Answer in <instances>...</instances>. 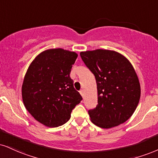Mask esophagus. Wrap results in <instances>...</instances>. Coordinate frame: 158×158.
Here are the masks:
<instances>
[{
  "mask_svg": "<svg viewBox=\"0 0 158 158\" xmlns=\"http://www.w3.org/2000/svg\"><path fill=\"white\" fill-rule=\"evenodd\" d=\"M79 93H80L81 96H82V97H84V90H81L80 91H79Z\"/></svg>",
  "mask_w": 158,
  "mask_h": 158,
  "instance_id": "34e87169",
  "label": "esophagus"
}]
</instances>
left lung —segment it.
Instances as JSON below:
<instances>
[{
	"label": "left lung",
	"instance_id": "8db88e82",
	"mask_svg": "<svg viewBox=\"0 0 158 158\" xmlns=\"http://www.w3.org/2000/svg\"><path fill=\"white\" fill-rule=\"evenodd\" d=\"M94 74L98 104L88 111L90 120L104 129L117 127L134 113L140 98V85L133 66L117 51L96 49L80 52Z\"/></svg>",
	"mask_w": 158,
	"mask_h": 158
}]
</instances>
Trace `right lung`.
Listing matches in <instances>:
<instances>
[{
    "label": "right lung",
    "mask_w": 158,
    "mask_h": 158,
    "mask_svg": "<svg viewBox=\"0 0 158 158\" xmlns=\"http://www.w3.org/2000/svg\"><path fill=\"white\" fill-rule=\"evenodd\" d=\"M77 56L74 51L47 49L28 66L22 85L23 102L28 113L45 127L65 123L82 99L70 77Z\"/></svg>",
    "instance_id": "1"
}]
</instances>
